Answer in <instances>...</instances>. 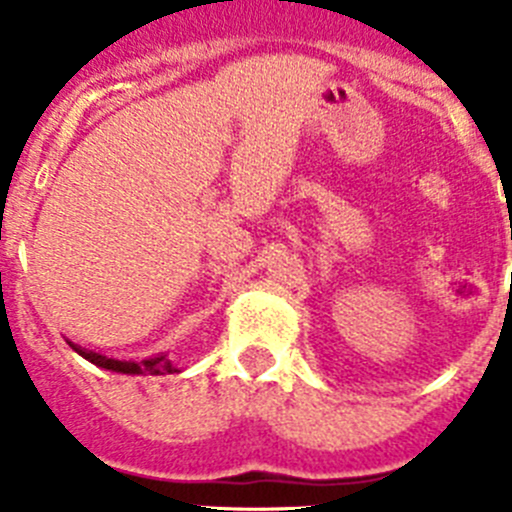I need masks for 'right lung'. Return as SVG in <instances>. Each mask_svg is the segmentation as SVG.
Masks as SVG:
<instances>
[{
    "mask_svg": "<svg viewBox=\"0 0 512 512\" xmlns=\"http://www.w3.org/2000/svg\"><path fill=\"white\" fill-rule=\"evenodd\" d=\"M70 348H73L75 353H80L83 358H88L90 364L100 366V369H108V371H116V374H131V376H164V374H179V369H176L174 364H171L169 358L164 356V353H159V356H151V358H143V361H121V358H108L103 356V353H95V351H88V348L78 346V343L68 341Z\"/></svg>",
    "mask_w": 512,
    "mask_h": 512,
    "instance_id": "right-lung-1",
    "label": "right lung"
}]
</instances>
